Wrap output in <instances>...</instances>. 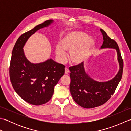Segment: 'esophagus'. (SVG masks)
Returning <instances> with one entry per match:
<instances>
[{"label":"esophagus","mask_w":131,"mask_h":131,"mask_svg":"<svg viewBox=\"0 0 131 131\" xmlns=\"http://www.w3.org/2000/svg\"><path fill=\"white\" fill-rule=\"evenodd\" d=\"M69 69H68V68H65V74H69Z\"/></svg>","instance_id":"obj_1"}]
</instances>
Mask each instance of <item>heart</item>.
<instances>
[{"mask_svg":"<svg viewBox=\"0 0 131 131\" xmlns=\"http://www.w3.org/2000/svg\"><path fill=\"white\" fill-rule=\"evenodd\" d=\"M96 44L94 39L82 31L68 33L61 40L60 45H57L55 53L61 61H65L66 54L69 52V60L75 65H79L88 59Z\"/></svg>","mask_w":131,"mask_h":131,"instance_id":"obj_1","label":"heart"}]
</instances>
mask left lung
Returning <instances> with one entry per match:
<instances>
[{
	"mask_svg": "<svg viewBox=\"0 0 131 131\" xmlns=\"http://www.w3.org/2000/svg\"><path fill=\"white\" fill-rule=\"evenodd\" d=\"M100 30L104 39L100 49L116 50L119 69L113 78L106 82H99L91 78L86 71L83 63L69 69L71 96L77 104L86 108L96 107L105 104L114 93L123 73V62L118 44L108 37L102 29Z\"/></svg>",
	"mask_w": 131,
	"mask_h": 131,
	"instance_id": "1",
	"label": "left lung"
}]
</instances>
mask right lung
Segmentation results:
<instances>
[{
  "instance_id": "1",
  "label": "right lung",
  "mask_w": 131,
  "mask_h": 131,
  "mask_svg": "<svg viewBox=\"0 0 131 131\" xmlns=\"http://www.w3.org/2000/svg\"><path fill=\"white\" fill-rule=\"evenodd\" d=\"M53 23L52 19L46 21L22 34L12 50L9 68L11 83L19 97L34 105H43L51 100L55 85L65 74V66L52 58L32 63L25 54L24 47L35 32Z\"/></svg>"
}]
</instances>
